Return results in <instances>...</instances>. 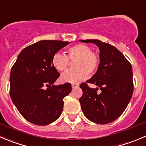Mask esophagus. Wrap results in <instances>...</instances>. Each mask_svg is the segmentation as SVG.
Listing matches in <instances>:
<instances>
[{"mask_svg": "<svg viewBox=\"0 0 146 146\" xmlns=\"http://www.w3.org/2000/svg\"><path fill=\"white\" fill-rule=\"evenodd\" d=\"M72 88H73V89H75V88H77V87H79V84H76V83H72Z\"/></svg>", "mask_w": 146, "mask_h": 146, "instance_id": "1", "label": "esophagus"}]
</instances>
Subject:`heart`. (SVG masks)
<instances>
[{
  "instance_id": "obj_1",
  "label": "heart",
  "mask_w": 146,
  "mask_h": 146,
  "mask_svg": "<svg viewBox=\"0 0 146 146\" xmlns=\"http://www.w3.org/2000/svg\"><path fill=\"white\" fill-rule=\"evenodd\" d=\"M70 61L74 62L76 68L62 74V82H80L85 80L89 74H95L100 64L98 54L91 51V48L85 44H75L69 47L66 50V56L56 53L52 56L51 63L56 70L65 72L70 66Z\"/></svg>"
}]
</instances>
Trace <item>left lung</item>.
Returning a JSON list of instances; mask_svg holds the SVG:
<instances>
[{
	"label": "left lung",
	"mask_w": 146,
	"mask_h": 146,
	"mask_svg": "<svg viewBox=\"0 0 146 146\" xmlns=\"http://www.w3.org/2000/svg\"><path fill=\"white\" fill-rule=\"evenodd\" d=\"M98 45L100 64L98 71L87 83L99 87L92 89L87 83L80 85L83 95L80 102L87 118L98 124H108L121 115L133 92L131 64L117 48L98 39L82 40Z\"/></svg>",
	"instance_id": "1"
}]
</instances>
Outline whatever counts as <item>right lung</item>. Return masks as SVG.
<instances>
[{
	"mask_svg": "<svg viewBox=\"0 0 146 146\" xmlns=\"http://www.w3.org/2000/svg\"><path fill=\"white\" fill-rule=\"evenodd\" d=\"M69 42L44 40L23 48L11 70L10 96L30 123L46 125L59 118L70 83L54 85L59 74L51 63L54 54Z\"/></svg>",
	"mask_w": 146,
	"mask_h": 146,
	"instance_id": "add662e5",
	"label": "right lung"
}]
</instances>
